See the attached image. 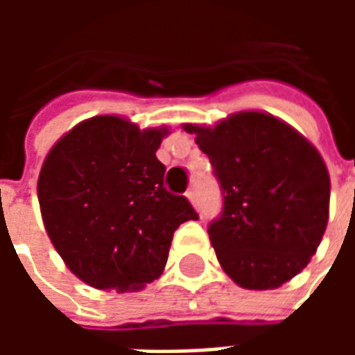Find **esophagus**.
Instances as JSON below:
<instances>
[{"mask_svg": "<svg viewBox=\"0 0 355 355\" xmlns=\"http://www.w3.org/2000/svg\"><path fill=\"white\" fill-rule=\"evenodd\" d=\"M186 198H188V200L192 201V205H196V203H198V198H196V190H188V192H186Z\"/></svg>", "mask_w": 355, "mask_h": 355, "instance_id": "obj_1", "label": "esophagus"}]
</instances>
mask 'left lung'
I'll use <instances>...</instances> for the list:
<instances>
[{
    "instance_id": "8db88e82",
    "label": "left lung",
    "mask_w": 355,
    "mask_h": 355,
    "mask_svg": "<svg viewBox=\"0 0 355 355\" xmlns=\"http://www.w3.org/2000/svg\"><path fill=\"white\" fill-rule=\"evenodd\" d=\"M184 131L196 135L223 190V213L207 232L224 272L254 291L300 274L327 228L331 180L320 152L264 112Z\"/></svg>"
}]
</instances>
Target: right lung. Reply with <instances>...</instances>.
<instances>
[{"instance_id": "1", "label": "right lung", "mask_w": 355, "mask_h": 355, "mask_svg": "<svg viewBox=\"0 0 355 355\" xmlns=\"http://www.w3.org/2000/svg\"><path fill=\"white\" fill-rule=\"evenodd\" d=\"M167 127L139 129L117 116L76 125L43 162V224L72 274L96 289L139 291L165 268L173 234L198 220L190 201L163 186L155 152Z\"/></svg>"}]
</instances>
